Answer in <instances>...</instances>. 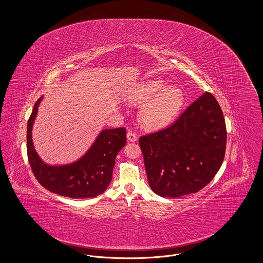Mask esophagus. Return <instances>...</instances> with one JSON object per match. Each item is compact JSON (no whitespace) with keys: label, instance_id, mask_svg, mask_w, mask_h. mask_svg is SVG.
Segmentation results:
<instances>
[{"label":"esophagus","instance_id":"esophagus-1","mask_svg":"<svg viewBox=\"0 0 263 263\" xmlns=\"http://www.w3.org/2000/svg\"><path fill=\"white\" fill-rule=\"evenodd\" d=\"M127 139H128L129 142H136L138 140V137L137 135H136L134 132L128 131V133H127Z\"/></svg>","mask_w":263,"mask_h":263}]
</instances>
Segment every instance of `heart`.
Returning <instances> with one entry per match:
<instances>
[{
  "label": "heart",
  "instance_id": "obj_1",
  "mask_svg": "<svg viewBox=\"0 0 263 263\" xmlns=\"http://www.w3.org/2000/svg\"><path fill=\"white\" fill-rule=\"evenodd\" d=\"M126 99L132 104L144 103L139 111V120L142 125L152 130L168 125L184 104L181 88L168 87L158 79L134 85L128 90Z\"/></svg>",
  "mask_w": 263,
  "mask_h": 263
}]
</instances>
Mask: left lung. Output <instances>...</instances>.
Segmentation results:
<instances>
[{
    "instance_id": "left-lung-1",
    "label": "left lung",
    "mask_w": 263,
    "mask_h": 263,
    "mask_svg": "<svg viewBox=\"0 0 263 263\" xmlns=\"http://www.w3.org/2000/svg\"><path fill=\"white\" fill-rule=\"evenodd\" d=\"M225 119L205 92L173 125L139 139L150 187L162 197H180L206 186L224 161Z\"/></svg>"
}]
</instances>
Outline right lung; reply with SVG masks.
<instances>
[{
  "label": "right lung",
  "instance_id": "add662e5",
  "mask_svg": "<svg viewBox=\"0 0 263 263\" xmlns=\"http://www.w3.org/2000/svg\"><path fill=\"white\" fill-rule=\"evenodd\" d=\"M42 99L35 102L27 122V157L33 175L43 187L53 193L70 198L97 197L111 182L115 158L125 146V128L103 129L78 161L50 165L40 159L32 142V127Z\"/></svg>",
  "mask_w": 263,
  "mask_h": 263
}]
</instances>
